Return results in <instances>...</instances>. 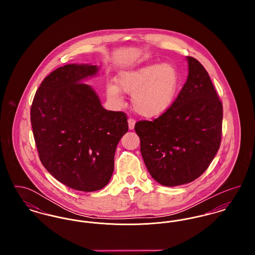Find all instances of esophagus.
<instances>
[{"instance_id": "34e87169", "label": "esophagus", "mask_w": 255, "mask_h": 255, "mask_svg": "<svg viewBox=\"0 0 255 255\" xmlns=\"http://www.w3.org/2000/svg\"><path fill=\"white\" fill-rule=\"evenodd\" d=\"M135 124V120H133V118H129L128 119V125H129V129L133 130Z\"/></svg>"}]
</instances>
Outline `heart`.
<instances>
[{"label": "heart", "mask_w": 255, "mask_h": 255, "mask_svg": "<svg viewBox=\"0 0 255 255\" xmlns=\"http://www.w3.org/2000/svg\"><path fill=\"white\" fill-rule=\"evenodd\" d=\"M118 82L122 91L132 94L135 112L155 118L169 109L180 85V76L172 64H149L121 73ZM120 87L110 83L106 88L107 97L116 105L123 102Z\"/></svg>", "instance_id": "b5f03b06"}]
</instances>
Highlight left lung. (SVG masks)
<instances>
[{
    "label": "left lung",
    "instance_id": "1",
    "mask_svg": "<svg viewBox=\"0 0 255 255\" xmlns=\"http://www.w3.org/2000/svg\"><path fill=\"white\" fill-rule=\"evenodd\" d=\"M188 77L169 109L134 130L150 175L165 186L193 182L209 166L222 139L223 104L204 66L187 56Z\"/></svg>",
    "mask_w": 255,
    "mask_h": 255
}]
</instances>
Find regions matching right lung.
Listing matches in <instances>:
<instances>
[{
    "label": "right lung",
    "mask_w": 255,
    "mask_h": 255,
    "mask_svg": "<svg viewBox=\"0 0 255 255\" xmlns=\"http://www.w3.org/2000/svg\"><path fill=\"white\" fill-rule=\"evenodd\" d=\"M97 66L69 64L42 81L30 108L39 158L63 184L92 192L114 172L117 145L128 131L123 112L104 109L92 87L81 83Z\"/></svg>",
    "instance_id": "obj_1"
}]
</instances>
